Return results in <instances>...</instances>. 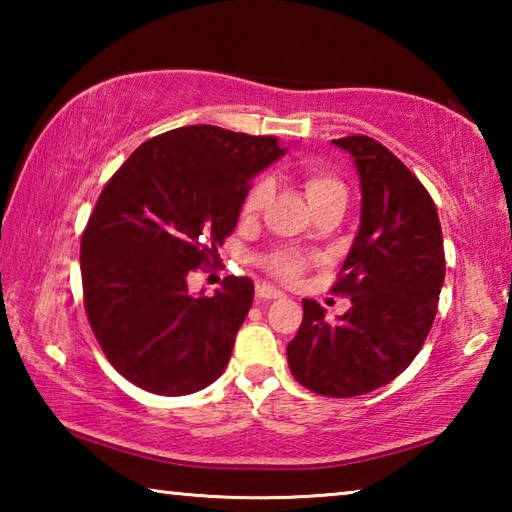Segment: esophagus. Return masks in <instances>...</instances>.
<instances>
[{"label": "esophagus", "mask_w": 512, "mask_h": 512, "mask_svg": "<svg viewBox=\"0 0 512 512\" xmlns=\"http://www.w3.org/2000/svg\"><path fill=\"white\" fill-rule=\"evenodd\" d=\"M255 296H257V300H275V298H282L284 293H282V291H277V289H273L271 284H257Z\"/></svg>", "instance_id": "34e87169"}]
</instances>
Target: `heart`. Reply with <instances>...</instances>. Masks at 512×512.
I'll return each instance as SVG.
<instances>
[{
  "instance_id": "b5f03b06",
  "label": "heart",
  "mask_w": 512,
  "mask_h": 512,
  "mask_svg": "<svg viewBox=\"0 0 512 512\" xmlns=\"http://www.w3.org/2000/svg\"><path fill=\"white\" fill-rule=\"evenodd\" d=\"M302 189L309 198L311 207L320 203L334 201V198H345V185L341 178H336L332 171L327 169H305L302 171ZM268 194H271V183L266 178H259L257 183L250 185V189L244 196V203H241V212L246 216L257 214L268 201ZM318 262L316 255L300 253V250H289L280 248L273 250L271 255L264 257V268L268 275H273L275 280L280 282H296L305 275L307 268Z\"/></svg>"
}]
</instances>
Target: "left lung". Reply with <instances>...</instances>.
I'll return each instance as SVG.
<instances>
[{
    "instance_id": "8db88e82",
    "label": "left lung",
    "mask_w": 512,
    "mask_h": 512,
    "mask_svg": "<svg viewBox=\"0 0 512 512\" xmlns=\"http://www.w3.org/2000/svg\"><path fill=\"white\" fill-rule=\"evenodd\" d=\"M361 178V225L332 293L352 309L327 323L316 300L287 345L291 375L311 393L357 397L409 368L427 339L445 280L438 212L411 169L368 135L332 140Z\"/></svg>"
}]
</instances>
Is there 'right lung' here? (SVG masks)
I'll return each mask as SVG.
<instances>
[{
  "instance_id": "obj_1",
  "label": "right lung",
  "mask_w": 512,
  "mask_h": 512,
  "mask_svg": "<svg viewBox=\"0 0 512 512\" xmlns=\"http://www.w3.org/2000/svg\"><path fill=\"white\" fill-rule=\"evenodd\" d=\"M275 137L183 126L137 146L103 187L81 237L83 305L106 359L155 395H189L221 377L253 305L228 275L194 298L187 277L214 266Z\"/></svg>"
}]
</instances>
